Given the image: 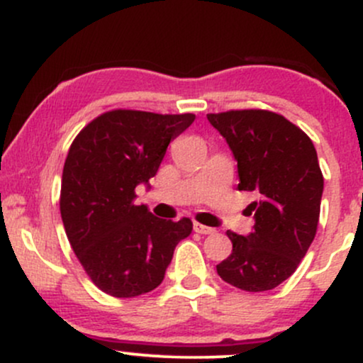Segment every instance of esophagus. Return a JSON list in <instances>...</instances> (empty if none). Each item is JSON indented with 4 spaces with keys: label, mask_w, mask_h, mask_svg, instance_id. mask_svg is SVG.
<instances>
[{
    "label": "esophagus",
    "mask_w": 363,
    "mask_h": 363,
    "mask_svg": "<svg viewBox=\"0 0 363 363\" xmlns=\"http://www.w3.org/2000/svg\"><path fill=\"white\" fill-rule=\"evenodd\" d=\"M193 228H194V232H198V234H203V235H208V234H215V228H211V227H206V225H203V223H198V222H194L193 223Z\"/></svg>",
    "instance_id": "obj_1"
}]
</instances>
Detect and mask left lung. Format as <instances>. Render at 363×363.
<instances>
[{
    "mask_svg": "<svg viewBox=\"0 0 363 363\" xmlns=\"http://www.w3.org/2000/svg\"><path fill=\"white\" fill-rule=\"evenodd\" d=\"M237 160L239 191L257 201L252 232L227 230L232 252L216 264L223 281L245 291L273 290L294 274L315 237L324 179L309 136L262 109L208 114Z\"/></svg>",
    "mask_w": 363,
    "mask_h": 363,
    "instance_id": "left-lung-1",
    "label": "left lung"
}]
</instances>
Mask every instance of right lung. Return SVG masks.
Returning <instances> with one entry per match:
<instances>
[{"label": "right lung", "mask_w": 363, "mask_h": 363, "mask_svg": "<svg viewBox=\"0 0 363 363\" xmlns=\"http://www.w3.org/2000/svg\"><path fill=\"white\" fill-rule=\"evenodd\" d=\"M194 114L114 109L97 116L73 140L61 179L66 235L89 278L112 297L148 294L164 280L174 249L193 230L189 218H157L136 205L170 140Z\"/></svg>", "instance_id": "obj_1"}]
</instances>
